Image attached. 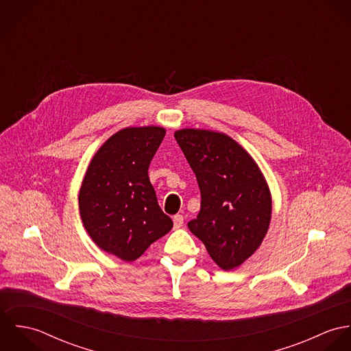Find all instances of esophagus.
Instances as JSON below:
<instances>
[{"instance_id":"obj_1","label":"esophagus","mask_w":351,"mask_h":351,"mask_svg":"<svg viewBox=\"0 0 351 351\" xmlns=\"http://www.w3.org/2000/svg\"><path fill=\"white\" fill-rule=\"evenodd\" d=\"M173 221H174V228H181L182 224H184V216L182 215H176L173 217Z\"/></svg>"}]
</instances>
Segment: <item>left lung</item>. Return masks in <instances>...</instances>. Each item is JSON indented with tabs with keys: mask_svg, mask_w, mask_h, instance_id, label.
Listing matches in <instances>:
<instances>
[{
	"mask_svg": "<svg viewBox=\"0 0 351 351\" xmlns=\"http://www.w3.org/2000/svg\"><path fill=\"white\" fill-rule=\"evenodd\" d=\"M174 138L200 188V212L188 227L210 258L231 270L254 254L267 232V184L250 155L224 134L186 128Z\"/></svg>",
	"mask_w": 351,
	"mask_h": 351,
	"instance_id": "obj_1",
	"label": "left lung"
}]
</instances>
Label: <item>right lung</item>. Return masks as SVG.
<instances>
[{
  "label": "right lung",
  "instance_id": "add662e5",
  "mask_svg": "<svg viewBox=\"0 0 351 351\" xmlns=\"http://www.w3.org/2000/svg\"><path fill=\"white\" fill-rule=\"evenodd\" d=\"M163 138L160 127L119 131L92 159L80 191L88 234L100 249L127 262L138 259L173 227L149 178L151 159Z\"/></svg>",
  "mask_w": 351,
  "mask_h": 351
}]
</instances>
